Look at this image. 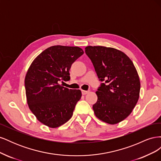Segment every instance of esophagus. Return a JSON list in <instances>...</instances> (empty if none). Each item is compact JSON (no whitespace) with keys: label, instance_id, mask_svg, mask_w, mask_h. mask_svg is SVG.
I'll list each match as a JSON object with an SVG mask.
<instances>
[{"label":"esophagus","instance_id":"34e87169","mask_svg":"<svg viewBox=\"0 0 161 161\" xmlns=\"http://www.w3.org/2000/svg\"><path fill=\"white\" fill-rule=\"evenodd\" d=\"M81 92H82V95H86V94L88 93V92H89V91H84V90H82Z\"/></svg>","mask_w":161,"mask_h":161}]
</instances>
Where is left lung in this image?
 I'll list each match as a JSON object with an SVG mask.
<instances>
[{"label":"left lung","mask_w":161,"mask_h":161,"mask_svg":"<svg viewBox=\"0 0 161 161\" xmlns=\"http://www.w3.org/2000/svg\"><path fill=\"white\" fill-rule=\"evenodd\" d=\"M90 58L100 81L97 101L92 105L97 118L109 124L125 119L137 103L140 82L130 58L113 47L87 46Z\"/></svg>","instance_id":"1"}]
</instances>
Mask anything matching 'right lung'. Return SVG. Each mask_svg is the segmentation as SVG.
<instances>
[{
	"label": "right lung",
	"instance_id": "add662e5",
	"mask_svg": "<svg viewBox=\"0 0 161 161\" xmlns=\"http://www.w3.org/2000/svg\"><path fill=\"white\" fill-rule=\"evenodd\" d=\"M84 53L79 47L53 46L43 51L33 61L25 79L27 104L41 123L55 128L72 116L82 96L80 90L60 85L70 79L69 70Z\"/></svg>",
	"mask_w": 161,
	"mask_h": 161
}]
</instances>
